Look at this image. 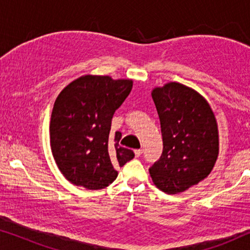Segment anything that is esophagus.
Segmentation results:
<instances>
[{"label": "esophagus", "instance_id": "1", "mask_svg": "<svg viewBox=\"0 0 250 250\" xmlns=\"http://www.w3.org/2000/svg\"><path fill=\"white\" fill-rule=\"evenodd\" d=\"M134 153H135V157H140L142 155V149H138V150H134Z\"/></svg>", "mask_w": 250, "mask_h": 250}]
</instances>
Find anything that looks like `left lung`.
Wrapping results in <instances>:
<instances>
[{
    "label": "left lung",
    "mask_w": 250,
    "mask_h": 250,
    "mask_svg": "<svg viewBox=\"0 0 250 250\" xmlns=\"http://www.w3.org/2000/svg\"><path fill=\"white\" fill-rule=\"evenodd\" d=\"M163 135V153L149 168L155 186L176 194L209 175L218 156L216 118L203 95L170 82L151 92Z\"/></svg>",
    "instance_id": "obj_1"
}]
</instances>
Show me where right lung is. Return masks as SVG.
<instances>
[{
  "label": "right lung",
  "mask_w": 250,
  "mask_h": 250,
  "mask_svg": "<svg viewBox=\"0 0 250 250\" xmlns=\"http://www.w3.org/2000/svg\"><path fill=\"white\" fill-rule=\"evenodd\" d=\"M132 80L85 75L68 84L54 102L50 122L53 158L75 186L99 190L114 182L115 166H124L134 152L111 134V119L132 90Z\"/></svg>",
  "instance_id": "obj_1"
}]
</instances>
